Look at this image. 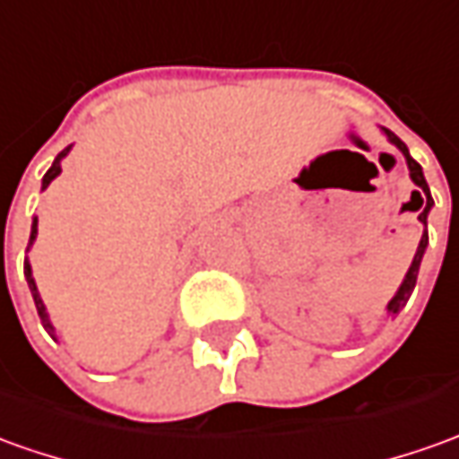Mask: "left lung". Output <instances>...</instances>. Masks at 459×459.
Wrapping results in <instances>:
<instances>
[{
  "instance_id": "1",
  "label": "left lung",
  "mask_w": 459,
  "mask_h": 459,
  "mask_svg": "<svg viewBox=\"0 0 459 459\" xmlns=\"http://www.w3.org/2000/svg\"><path fill=\"white\" fill-rule=\"evenodd\" d=\"M382 130V135H385L397 151L404 155V160H407V168H410V178H412V183L417 186V190H412V193H417V198H420V204H422V208H420V223L425 226V230H422V238H420V246H417V254H414L412 258V266L407 269V273H404V279H402L400 289H397V294L389 299V304H386V316H397L402 308H404V304H407V299L412 296L414 291V283H417V273H420V264H422V258H425V251H427V243H429V236H427V216H429V211H432V205H435V201H432V195H429V186H427L425 180V173H422V165L414 160L412 155H410V151H407V145L402 143L392 130H386V127H379Z\"/></svg>"
}]
</instances>
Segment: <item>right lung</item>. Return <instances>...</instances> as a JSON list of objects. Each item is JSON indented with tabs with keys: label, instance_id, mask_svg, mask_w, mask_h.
I'll list each match as a JSON object with an SVG mask.
<instances>
[{
	"label": "right lung",
	"instance_id": "right-lung-1",
	"mask_svg": "<svg viewBox=\"0 0 459 459\" xmlns=\"http://www.w3.org/2000/svg\"><path fill=\"white\" fill-rule=\"evenodd\" d=\"M70 151H73V145H67L65 151L59 152L57 158H55V163H52V168L47 170L45 178H42V190H47V186L55 180V178L62 173V160L70 155ZM37 241V216L32 218V230H30V246H27V251L32 248V243ZM24 279H27V286H30V291H32V299H34V307H37V314H39V321H42V326H45V332L52 339H55V324L49 321V314H47V307L45 301H42V296H39V291H37V283H34V276H32V264H30V258L24 255Z\"/></svg>",
	"mask_w": 459,
	"mask_h": 459
}]
</instances>
